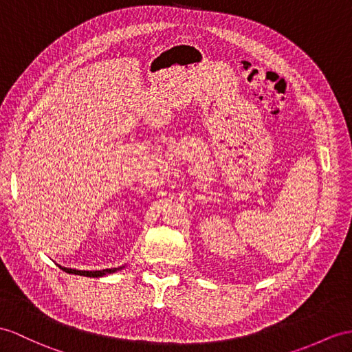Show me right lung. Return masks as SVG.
I'll return each instance as SVG.
<instances>
[{
    "instance_id": "1",
    "label": "right lung",
    "mask_w": 352,
    "mask_h": 352,
    "mask_svg": "<svg viewBox=\"0 0 352 352\" xmlns=\"http://www.w3.org/2000/svg\"><path fill=\"white\" fill-rule=\"evenodd\" d=\"M125 265L122 267H113V269H102V270H76V269H68V267H63V265H59V269H63L65 273H72V275H80V276H88V278H101V276H106L110 275V273H115L118 270L124 269Z\"/></svg>"
}]
</instances>
